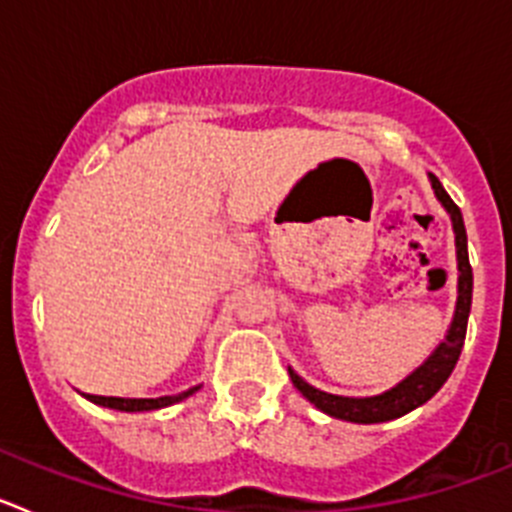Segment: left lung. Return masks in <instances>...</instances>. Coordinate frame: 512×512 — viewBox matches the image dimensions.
I'll list each match as a JSON object with an SVG mask.
<instances>
[{
    "mask_svg": "<svg viewBox=\"0 0 512 512\" xmlns=\"http://www.w3.org/2000/svg\"><path fill=\"white\" fill-rule=\"evenodd\" d=\"M431 184L436 189V197L441 205L449 210L451 223H454L456 233V259H459V300H456L454 323L449 328V336L441 346L428 356L423 366H418L408 379H402L397 387L382 392L377 397H341V395H328L297 377L289 369V377L297 390L307 397L323 413L333 415V418L351 420V423H387L400 415L410 413V410L420 408L423 402L431 400L443 382L451 377L456 361L464 348V338H467V323H469V310H472V264H469V251H467V228H464V217L456 202L451 200L449 192L443 189L436 176L431 174Z\"/></svg>",
    "mask_w": 512,
    "mask_h": 512,
    "instance_id": "left-lung-1",
    "label": "left lung"
}]
</instances>
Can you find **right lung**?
Instances as JSON below:
<instances>
[{"mask_svg": "<svg viewBox=\"0 0 512 512\" xmlns=\"http://www.w3.org/2000/svg\"><path fill=\"white\" fill-rule=\"evenodd\" d=\"M200 387H192L189 392L179 397H156V400H133V397H102V395H87L89 400L102 405V408H112V410H122V413H143V410H158V408H166L171 402H179L184 397H189L192 392H197Z\"/></svg>", "mask_w": 512, "mask_h": 512, "instance_id": "obj_1", "label": "right lung"}]
</instances>
